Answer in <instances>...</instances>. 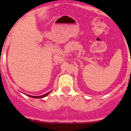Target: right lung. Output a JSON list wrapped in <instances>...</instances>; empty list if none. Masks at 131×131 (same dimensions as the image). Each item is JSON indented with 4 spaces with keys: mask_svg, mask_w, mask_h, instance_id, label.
Returning <instances> with one entry per match:
<instances>
[{
    "mask_svg": "<svg viewBox=\"0 0 131 131\" xmlns=\"http://www.w3.org/2000/svg\"><path fill=\"white\" fill-rule=\"evenodd\" d=\"M51 91H50V92H47V93H46V94H43V95H42V96H30V95H28V94H26V96H29V97H32V98H42V97H46V96H47V95L49 94L50 93V92H51Z\"/></svg>",
    "mask_w": 131,
    "mask_h": 131,
    "instance_id": "1",
    "label": "right lung"
}]
</instances>
